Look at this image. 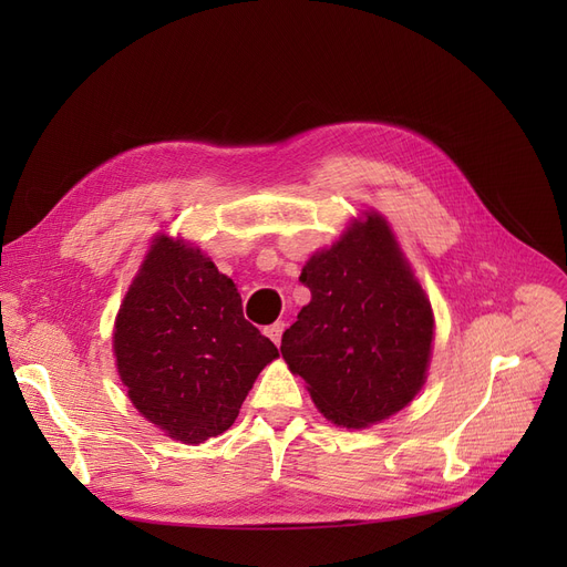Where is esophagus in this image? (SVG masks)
Masks as SVG:
<instances>
[{
    "label": "esophagus",
    "mask_w": 567,
    "mask_h": 567,
    "mask_svg": "<svg viewBox=\"0 0 567 567\" xmlns=\"http://www.w3.org/2000/svg\"><path fill=\"white\" fill-rule=\"evenodd\" d=\"M282 331H285V323H282V321H276V323H271V326H266V329H264L266 338H271V340H274L276 344H280Z\"/></svg>",
    "instance_id": "34e87169"
}]
</instances>
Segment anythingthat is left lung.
<instances>
[{
    "label": "left lung",
    "mask_w": 567,
    "mask_h": 567,
    "mask_svg": "<svg viewBox=\"0 0 567 567\" xmlns=\"http://www.w3.org/2000/svg\"><path fill=\"white\" fill-rule=\"evenodd\" d=\"M312 299L282 333V359L315 406L361 430L404 409L427 379L434 315L379 214L353 220L301 271Z\"/></svg>",
    "instance_id": "left-lung-1"
}]
</instances>
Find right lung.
I'll return each mask as SVG.
<instances>
[{"label": "right lung", "mask_w": 567, "mask_h": 567, "mask_svg": "<svg viewBox=\"0 0 567 567\" xmlns=\"http://www.w3.org/2000/svg\"><path fill=\"white\" fill-rule=\"evenodd\" d=\"M116 370L148 423L184 443L223 434L278 347L241 293L184 238L158 234L114 321Z\"/></svg>", "instance_id": "1"}]
</instances>
